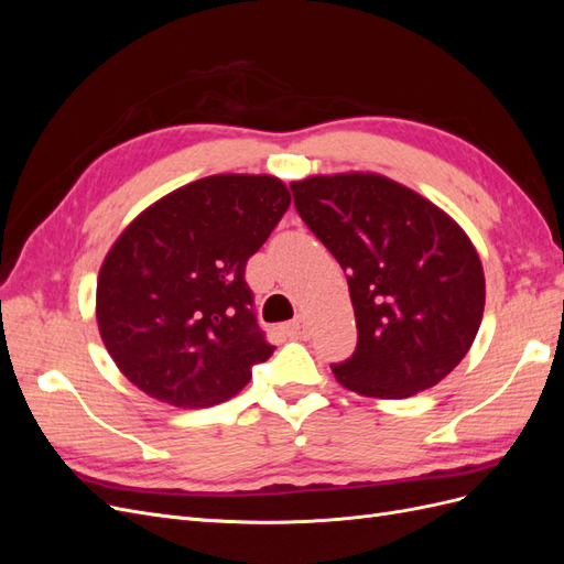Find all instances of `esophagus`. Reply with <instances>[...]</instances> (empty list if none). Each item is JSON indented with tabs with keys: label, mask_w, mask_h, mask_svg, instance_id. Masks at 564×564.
<instances>
[{
	"label": "esophagus",
	"mask_w": 564,
	"mask_h": 564,
	"mask_svg": "<svg viewBox=\"0 0 564 564\" xmlns=\"http://www.w3.org/2000/svg\"><path fill=\"white\" fill-rule=\"evenodd\" d=\"M284 332L289 338H308L311 336V329H308V322H305L303 317L299 319H292L284 324Z\"/></svg>",
	"instance_id": "obj_1"
}]
</instances>
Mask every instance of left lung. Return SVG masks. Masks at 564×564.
<instances>
[{"instance_id": "8db88e82", "label": "left lung", "mask_w": 564, "mask_h": 564, "mask_svg": "<svg viewBox=\"0 0 564 564\" xmlns=\"http://www.w3.org/2000/svg\"><path fill=\"white\" fill-rule=\"evenodd\" d=\"M294 204L348 272L357 324L350 360L332 365L357 395L404 400L464 360L485 313L470 237L437 204L371 172L292 183Z\"/></svg>"}]
</instances>
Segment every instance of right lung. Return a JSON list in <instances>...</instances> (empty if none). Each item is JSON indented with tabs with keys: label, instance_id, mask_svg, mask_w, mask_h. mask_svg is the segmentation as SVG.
Listing matches in <instances>:
<instances>
[{
	"label": "right lung",
	"instance_id": "add662e5",
	"mask_svg": "<svg viewBox=\"0 0 564 564\" xmlns=\"http://www.w3.org/2000/svg\"><path fill=\"white\" fill-rule=\"evenodd\" d=\"M289 202L275 176L216 174L150 204L117 237L98 272L96 319L135 388L195 409L249 383L275 348L256 324L245 268Z\"/></svg>",
	"mask_w": 564,
	"mask_h": 564
}]
</instances>
